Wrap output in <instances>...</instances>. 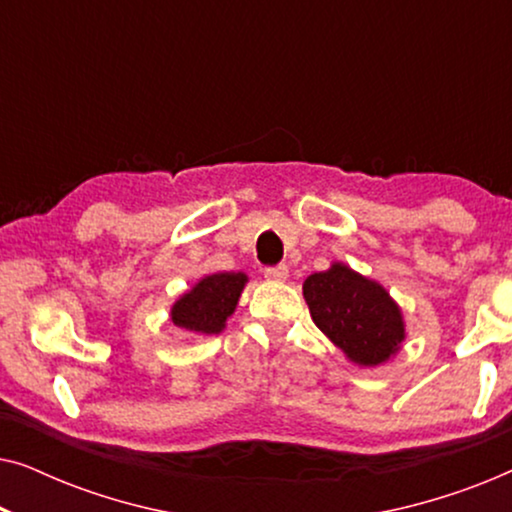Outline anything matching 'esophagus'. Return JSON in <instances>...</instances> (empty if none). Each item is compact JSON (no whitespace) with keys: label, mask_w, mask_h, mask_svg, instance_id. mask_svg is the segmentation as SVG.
<instances>
[{"label":"esophagus","mask_w":512,"mask_h":512,"mask_svg":"<svg viewBox=\"0 0 512 512\" xmlns=\"http://www.w3.org/2000/svg\"><path fill=\"white\" fill-rule=\"evenodd\" d=\"M286 277H289V268H286V265L265 268V279H270V282H284Z\"/></svg>","instance_id":"obj_1"}]
</instances>
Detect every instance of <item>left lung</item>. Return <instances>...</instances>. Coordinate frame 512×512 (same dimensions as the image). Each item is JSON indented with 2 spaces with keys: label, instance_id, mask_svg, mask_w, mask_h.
<instances>
[{
  "label": "left lung",
  "instance_id": "left-lung-1",
  "mask_svg": "<svg viewBox=\"0 0 512 512\" xmlns=\"http://www.w3.org/2000/svg\"><path fill=\"white\" fill-rule=\"evenodd\" d=\"M303 296L319 331L359 368L382 366L401 349L403 312L375 279L333 263L305 279Z\"/></svg>",
  "mask_w": 512,
  "mask_h": 512
}]
</instances>
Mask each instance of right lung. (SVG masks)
Returning a JSON list of instances; mask_svg holds the SVG:
<instances>
[{"label": "right lung", "instance_id": "add662e5", "mask_svg": "<svg viewBox=\"0 0 512 512\" xmlns=\"http://www.w3.org/2000/svg\"><path fill=\"white\" fill-rule=\"evenodd\" d=\"M249 277L244 272H214L191 286L179 300H174L170 319L188 338L216 335L233 317Z\"/></svg>", "mask_w": 512, "mask_h": 512}]
</instances>
